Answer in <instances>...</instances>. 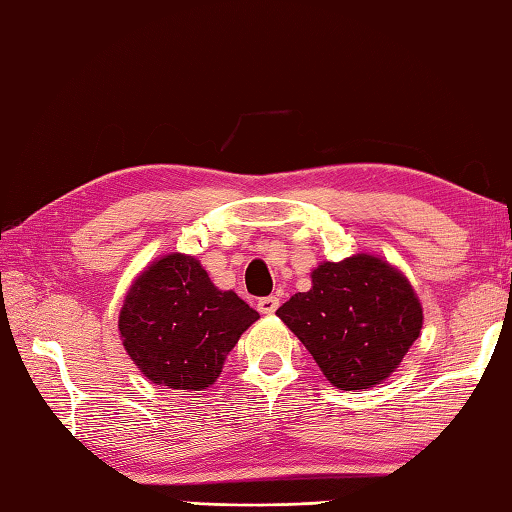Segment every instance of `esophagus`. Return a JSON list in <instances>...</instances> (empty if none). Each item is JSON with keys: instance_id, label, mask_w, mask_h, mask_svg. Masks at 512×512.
<instances>
[{"instance_id": "obj_1", "label": "esophagus", "mask_w": 512, "mask_h": 512, "mask_svg": "<svg viewBox=\"0 0 512 512\" xmlns=\"http://www.w3.org/2000/svg\"><path fill=\"white\" fill-rule=\"evenodd\" d=\"M276 310H278V298L276 296L258 298V312L260 314H274Z\"/></svg>"}]
</instances>
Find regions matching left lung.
Wrapping results in <instances>:
<instances>
[{
    "mask_svg": "<svg viewBox=\"0 0 512 512\" xmlns=\"http://www.w3.org/2000/svg\"><path fill=\"white\" fill-rule=\"evenodd\" d=\"M276 314L341 390L383 383L423 327V307L406 274L368 252L341 263L323 260L314 267L312 287Z\"/></svg>",
    "mask_w": 512,
    "mask_h": 512,
    "instance_id": "left-lung-1",
    "label": "left lung"
}]
</instances>
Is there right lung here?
<instances>
[{"label": "right lung", "instance_id": "right-lung-1", "mask_svg": "<svg viewBox=\"0 0 512 512\" xmlns=\"http://www.w3.org/2000/svg\"><path fill=\"white\" fill-rule=\"evenodd\" d=\"M258 318L236 292L211 283L198 258L173 252L136 276L118 327L124 350L151 383L191 392L214 385Z\"/></svg>", "mask_w": 512, "mask_h": 512}]
</instances>
